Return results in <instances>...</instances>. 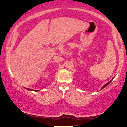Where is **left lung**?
Returning a JSON list of instances; mask_svg holds the SVG:
<instances>
[{"mask_svg": "<svg viewBox=\"0 0 127 127\" xmlns=\"http://www.w3.org/2000/svg\"><path fill=\"white\" fill-rule=\"evenodd\" d=\"M112 80H113V79H112V80H110V81H109V82H107V84H105V85H104V86H103V87H102V88H101V89L104 88V87H106V86H107V85H109V84H110V82H111V81H112Z\"/></svg>", "mask_w": 127, "mask_h": 127, "instance_id": "left-lung-1", "label": "left lung"}]
</instances>
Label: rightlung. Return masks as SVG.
<instances>
[{"label": "right lung", "instance_id": "obj_1", "mask_svg": "<svg viewBox=\"0 0 127 127\" xmlns=\"http://www.w3.org/2000/svg\"><path fill=\"white\" fill-rule=\"evenodd\" d=\"M26 89H27V88H26ZM27 90H32V91H39V90H32V89H30V88H28V89H27Z\"/></svg>", "mask_w": 127, "mask_h": 127}]
</instances>
